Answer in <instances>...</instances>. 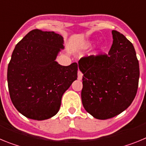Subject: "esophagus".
I'll list each match as a JSON object with an SVG mask.
<instances>
[{"label":"esophagus","mask_w":146,"mask_h":146,"mask_svg":"<svg viewBox=\"0 0 146 146\" xmlns=\"http://www.w3.org/2000/svg\"><path fill=\"white\" fill-rule=\"evenodd\" d=\"M77 74H78V77H77L78 80H82V72H81L80 71H78V73H77Z\"/></svg>","instance_id":"obj_1"}]
</instances>
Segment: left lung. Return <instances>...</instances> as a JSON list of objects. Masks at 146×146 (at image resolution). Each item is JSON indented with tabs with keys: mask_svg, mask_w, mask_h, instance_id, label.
I'll return each instance as SVG.
<instances>
[{
	"mask_svg": "<svg viewBox=\"0 0 146 146\" xmlns=\"http://www.w3.org/2000/svg\"><path fill=\"white\" fill-rule=\"evenodd\" d=\"M108 54L81 58L83 74L82 105L97 119L113 118L129 107L138 88L140 68L133 44L122 33L112 31Z\"/></svg>",
	"mask_w": 146,
	"mask_h": 146,
	"instance_id": "1",
	"label": "left lung"
}]
</instances>
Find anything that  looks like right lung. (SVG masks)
I'll return each instance as SVG.
<instances>
[{
  "label": "right lung",
  "instance_id": "1",
  "mask_svg": "<svg viewBox=\"0 0 146 146\" xmlns=\"http://www.w3.org/2000/svg\"><path fill=\"white\" fill-rule=\"evenodd\" d=\"M63 44L58 33L35 29L16 45L8 66V87L24 116L37 121L54 116L63 94L77 80V63L64 66L55 61Z\"/></svg>",
  "mask_w": 146,
  "mask_h": 146
}]
</instances>
